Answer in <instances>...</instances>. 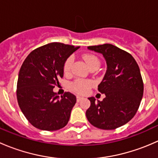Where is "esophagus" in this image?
Instances as JSON below:
<instances>
[{"instance_id": "obj_1", "label": "esophagus", "mask_w": 158, "mask_h": 158, "mask_svg": "<svg viewBox=\"0 0 158 158\" xmlns=\"http://www.w3.org/2000/svg\"><path fill=\"white\" fill-rule=\"evenodd\" d=\"M82 98V97L80 96V95H77V96H76V100H77V102H80Z\"/></svg>"}]
</instances>
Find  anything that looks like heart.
I'll use <instances>...</instances> for the list:
<instances>
[{
    "label": "heart",
    "instance_id": "heart-1",
    "mask_svg": "<svg viewBox=\"0 0 158 158\" xmlns=\"http://www.w3.org/2000/svg\"><path fill=\"white\" fill-rule=\"evenodd\" d=\"M84 60L85 61L86 64L88 65L89 68L93 66H99V61L98 58L95 56L91 55V54H87L84 56ZM73 56H69L65 61L63 64V72L65 74L69 75L71 72L72 66L73 63ZM93 85V82L91 80H85V79H76L74 82L70 84L69 87L74 92H78V93H85L89 91Z\"/></svg>",
    "mask_w": 158,
    "mask_h": 158
}]
</instances>
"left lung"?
Wrapping results in <instances>:
<instances>
[{"instance_id": "left-lung-1", "label": "left lung", "mask_w": 158, "mask_h": 158, "mask_svg": "<svg viewBox=\"0 0 158 158\" xmlns=\"http://www.w3.org/2000/svg\"><path fill=\"white\" fill-rule=\"evenodd\" d=\"M88 49L102 54L107 70L98 90L106 95L102 102L89 98L90 107L85 112L93 126L113 130L128 123L135 115L144 93L139 66L126 51L112 44L91 46Z\"/></svg>"}]
</instances>
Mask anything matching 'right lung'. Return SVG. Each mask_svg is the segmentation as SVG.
<instances>
[{"mask_svg": "<svg viewBox=\"0 0 158 158\" xmlns=\"http://www.w3.org/2000/svg\"><path fill=\"white\" fill-rule=\"evenodd\" d=\"M79 47L51 43L35 49L23 61L18 75L17 98L20 109L35 128L56 131L67 125L76 97L53 92L63 77V64Z\"/></svg>", "mask_w": 158, "mask_h": 158, "instance_id": "obj_1", "label": "right lung"}]
</instances>
